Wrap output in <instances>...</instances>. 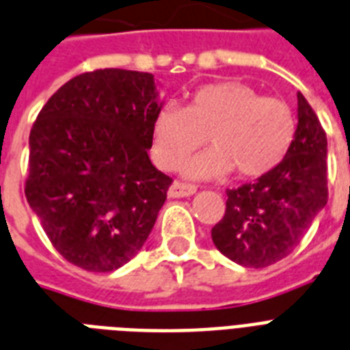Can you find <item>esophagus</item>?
Segmentation results:
<instances>
[{"instance_id": "34e87169", "label": "esophagus", "mask_w": 350, "mask_h": 350, "mask_svg": "<svg viewBox=\"0 0 350 350\" xmlns=\"http://www.w3.org/2000/svg\"><path fill=\"white\" fill-rule=\"evenodd\" d=\"M198 192V187L194 185H187V183H174L169 187V198L176 200V198H189V196H194Z\"/></svg>"}]
</instances>
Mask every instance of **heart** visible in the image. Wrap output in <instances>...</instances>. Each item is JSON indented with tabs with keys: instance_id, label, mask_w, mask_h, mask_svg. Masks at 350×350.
Returning a JSON list of instances; mask_svg holds the SVG:
<instances>
[{
	"instance_id": "obj_1",
	"label": "heart",
	"mask_w": 350,
	"mask_h": 350,
	"mask_svg": "<svg viewBox=\"0 0 350 350\" xmlns=\"http://www.w3.org/2000/svg\"><path fill=\"white\" fill-rule=\"evenodd\" d=\"M297 133L288 102L262 96L237 81L198 88L185 107L167 104L150 126V156L172 170L206 140L212 149L183 165L187 178H217L234 170L239 178H258L282 161Z\"/></svg>"
}]
</instances>
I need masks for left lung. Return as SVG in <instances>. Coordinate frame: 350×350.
Listing matches in <instances>:
<instances>
[{
	"instance_id": "obj_1",
	"label": "left lung",
	"mask_w": 350,
	"mask_h": 350,
	"mask_svg": "<svg viewBox=\"0 0 350 350\" xmlns=\"http://www.w3.org/2000/svg\"><path fill=\"white\" fill-rule=\"evenodd\" d=\"M297 98V133L288 154L254 183L226 190L223 219L212 228L215 248L246 268L288 257L327 203L325 131L302 93Z\"/></svg>"
}]
</instances>
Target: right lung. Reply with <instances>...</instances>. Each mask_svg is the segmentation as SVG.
I'll list each match as a JSON object with an SVG mask.
<instances>
[{
	"label": "right lung",
	"mask_w": 350,
	"mask_h": 350,
	"mask_svg": "<svg viewBox=\"0 0 350 350\" xmlns=\"http://www.w3.org/2000/svg\"><path fill=\"white\" fill-rule=\"evenodd\" d=\"M161 107L152 73L106 68L73 77L41 109L25 196L68 262L106 273L147 241L172 183L147 154Z\"/></svg>",
	"instance_id": "add662e5"
}]
</instances>
